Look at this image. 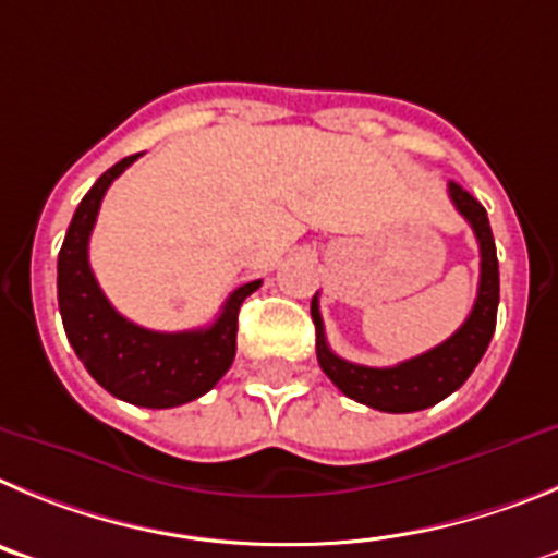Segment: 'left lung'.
Masks as SVG:
<instances>
[{"mask_svg":"<svg viewBox=\"0 0 558 558\" xmlns=\"http://www.w3.org/2000/svg\"><path fill=\"white\" fill-rule=\"evenodd\" d=\"M448 192L456 210L473 228L481 247L478 298H475V305L464 319V325L448 341H441L428 353L414 355V359L403 361L398 366L353 364V361L339 359L328 348L323 314H319V298L314 294V300H311V316H314L316 325V361L323 366V373L355 403L389 411V414H409V411L428 409V405H436L439 400L453 395L473 375V369L484 359L486 348H489L500 303L498 253H495L489 217H486L484 205L473 194L464 192L459 183H450Z\"/></svg>","mask_w":558,"mask_h":558,"instance_id":"obj_1","label":"left lung"}]
</instances>
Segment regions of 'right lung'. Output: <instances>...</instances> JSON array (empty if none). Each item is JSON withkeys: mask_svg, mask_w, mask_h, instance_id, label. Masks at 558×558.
Instances as JSON below:
<instances>
[{"mask_svg": "<svg viewBox=\"0 0 558 558\" xmlns=\"http://www.w3.org/2000/svg\"><path fill=\"white\" fill-rule=\"evenodd\" d=\"M135 158H142V153L110 167L74 210L58 253V305L69 344L102 389L144 409H174L203 398L228 373L235 359L239 308L260 280L239 286L208 328L158 333L124 319L94 278L88 239L108 185Z\"/></svg>", "mask_w": 558, "mask_h": 558, "instance_id": "obj_1", "label": "right lung"}]
</instances>
